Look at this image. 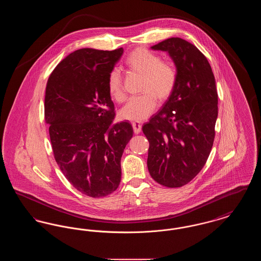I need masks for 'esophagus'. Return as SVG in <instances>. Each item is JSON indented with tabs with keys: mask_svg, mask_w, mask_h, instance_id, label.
<instances>
[{
	"mask_svg": "<svg viewBox=\"0 0 261 261\" xmlns=\"http://www.w3.org/2000/svg\"><path fill=\"white\" fill-rule=\"evenodd\" d=\"M132 127H133V130H134V133H135V134H139V133L141 132L142 125L140 124L139 122H133V123H132Z\"/></svg>",
	"mask_w": 261,
	"mask_h": 261,
	"instance_id": "esophagus-1",
	"label": "esophagus"
}]
</instances>
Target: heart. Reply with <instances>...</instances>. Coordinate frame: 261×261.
Listing matches in <instances>:
<instances>
[{
    "label": "heart",
    "instance_id": "heart-1",
    "mask_svg": "<svg viewBox=\"0 0 261 261\" xmlns=\"http://www.w3.org/2000/svg\"><path fill=\"white\" fill-rule=\"evenodd\" d=\"M125 65L132 73L142 76L140 97L130 99L119 112L123 120L142 122L154 112L156 100L163 102L173 93L177 83V70L173 63L162 61V58L145 48L131 51ZM108 90L112 99L123 101V77L118 69H112L108 77Z\"/></svg>",
    "mask_w": 261,
    "mask_h": 261
}]
</instances>
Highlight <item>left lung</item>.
Listing matches in <instances>:
<instances>
[{"label":"left lung","mask_w":261,"mask_h":261,"mask_svg":"<svg viewBox=\"0 0 261 261\" xmlns=\"http://www.w3.org/2000/svg\"><path fill=\"white\" fill-rule=\"evenodd\" d=\"M151 49L169 54L177 83L142 128L149 143L148 169L159 184L178 188L192 181L210 156L218 115L215 78L204 55L184 39L169 38Z\"/></svg>","instance_id":"obj_1"}]
</instances>
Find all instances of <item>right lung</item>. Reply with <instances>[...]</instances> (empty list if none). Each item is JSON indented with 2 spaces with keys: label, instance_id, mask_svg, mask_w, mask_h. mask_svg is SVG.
<instances>
[{
  "label": "right lung",
  "instance_id": "add662e5",
  "mask_svg": "<svg viewBox=\"0 0 261 261\" xmlns=\"http://www.w3.org/2000/svg\"><path fill=\"white\" fill-rule=\"evenodd\" d=\"M123 49H80L50 73L45 95L55 160L82 194L101 198L120 184V161L133 136L129 122L112 124L115 112L108 77Z\"/></svg>",
  "mask_w": 261,
  "mask_h": 261
}]
</instances>
